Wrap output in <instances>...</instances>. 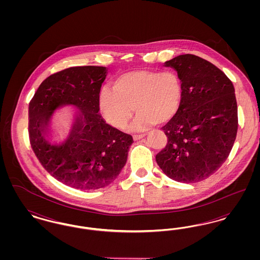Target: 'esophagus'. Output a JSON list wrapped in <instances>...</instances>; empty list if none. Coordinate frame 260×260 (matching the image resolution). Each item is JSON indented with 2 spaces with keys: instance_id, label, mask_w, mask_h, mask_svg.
<instances>
[{
  "instance_id": "obj_1",
  "label": "esophagus",
  "mask_w": 260,
  "mask_h": 260,
  "mask_svg": "<svg viewBox=\"0 0 260 260\" xmlns=\"http://www.w3.org/2000/svg\"><path fill=\"white\" fill-rule=\"evenodd\" d=\"M145 136H146V134H142V135H135V136H134V139H135V140H139V139L143 138Z\"/></svg>"
}]
</instances>
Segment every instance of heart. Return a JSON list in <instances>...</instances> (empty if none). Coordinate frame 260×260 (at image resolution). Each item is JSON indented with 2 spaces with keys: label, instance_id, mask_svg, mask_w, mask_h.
Instances as JSON below:
<instances>
[{
  "label": "heart",
  "instance_id": "1",
  "mask_svg": "<svg viewBox=\"0 0 260 260\" xmlns=\"http://www.w3.org/2000/svg\"><path fill=\"white\" fill-rule=\"evenodd\" d=\"M113 87L101 89L99 106L105 119L120 128L135 110L137 129L166 123L176 114L182 99L181 81L172 70L129 71L117 77Z\"/></svg>",
  "mask_w": 260,
  "mask_h": 260
}]
</instances>
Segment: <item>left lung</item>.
<instances>
[{
    "label": "left lung",
    "mask_w": 260,
    "mask_h": 260,
    "mask_svg": "<svg viewBox=\"0 0 260 260\" xmlns=\"http://www.w3.org/2000/svg\"><path fill=\"white\" fill-rule=\"evenodd\" d=\"M165 64L177 72L182 99L162 126L168 143L156 161L173 180L198 182L215 173L233 147L238 129L235 89L220 69L197 55H178Z\"/></svg>",
    "instance_id": "left-lung-1"
}]
</instances>
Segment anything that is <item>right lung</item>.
I'll list each match as a JSON object with an SVG mask.
<instances>
[{"label": "right lung", "mask_w": 260, "mask_h": 260, "mask_svg": "<svg viewBox=\"0 0 260 260\" xmlns=\"http://www.w3.org/2000/svg\"><path fill=\"white\" fill-rule=\"evenodd\" d=\"M107 70L79 66L50 75L29 105V137L45 170L66 185L96 190L112 183L126 162L133 136L107 124L99 114V93ZM72 104L82 114L61 147L50 146L42 136L51 113Z\"/></svg>", "instance_id": "right-lung-1"}]
</instances>
